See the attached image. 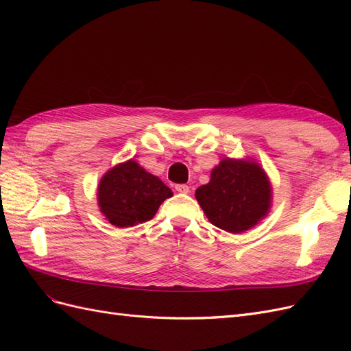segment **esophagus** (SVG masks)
I'll return each mask as SVG.
<instances>
[{"instance_id": "esophagus-1", "label": "esophagus", "mask_w": 351, "mask_h": 351, "mask_svg": "<svg viewBox=\"0 0 351 351\" xmlns=\"http://www.w3.org/2000/svg\"><path fill=\"white\" fill-rule=\"evenodd\" d=\"M176 190H177V192L178 193H189V186L187 184H177L176 186Z\"/></svg>"}]
</instances>
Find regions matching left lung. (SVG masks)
<instances>
[{"mask_svg": "<svg viewBox=\"0 0 351 351\" xmlns=\"http://www.w3.org/2000/svg\"><path fill=\"white\" fill-rule=\"evenodd\" d=\"M210 224L231 234L258 226L272 206V184L253 158H222L195 193Z\"/></svg>", "mask_w": 351, "mask_h": 351, "instance_id": "8db88e82", "label": "left lung"}]
</instances>
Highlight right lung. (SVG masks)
Here are the masks:
<instances>
[{
	"label": "right lung",
	"mask_w": 351,
	"mask_h": 351,
	"mask_svg": "<svg viewBox=\"0 0 351 351\" xmlns=\"http://www.w3.org/2000/svg\"><path fill=\"white\" fill-rule=\"evenodd\" d=\"M97 196L105 219L115 227L127 228L152 219L173 192L134 159H127L101 177Z\"/></svg>",
	"instance_id": "add662e5"
}]
</instances>
